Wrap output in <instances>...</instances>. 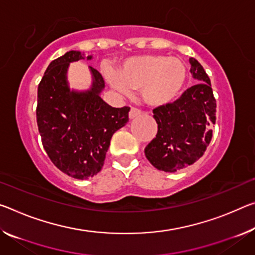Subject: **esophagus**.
<instances>
[{
  "mask_svg": "<svg viewBox=\"0 0 255 255\" xmlns=\"http://www.w3.org/2000/svg\"><path fill=\"white\" fill-rule=\"evenodd\" d=\"M140 113H142V111H140L139 109H137V108H134V107H132V108L130 109V111H129V118H130V119L135 118V117L139 116Z\"/></svg>",
  "mask_w": 255,
  "mask_h": 255,
  "instance_id": "34e87169",
  "label": "esophagus"
}]
</instances>
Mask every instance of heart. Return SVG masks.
I'll return each instance as SVG.
<instances>
[{"label":"heart","instance_id":"heart-1","mask_svg":"<svg viewBox=\"0 0 255 255\" xmlns=\"http://www.w3.org/2000/svg\"><path fill=\"white\" fill-rule=\"evenodd\" d=\"M109 82L124 95L139 91L148 106L159 108L180 95L187 78L181 60L165 55H140L128 59L117 72H109Z\"/></svg>","mask_w":255,"mask_h":255}]
</instances>
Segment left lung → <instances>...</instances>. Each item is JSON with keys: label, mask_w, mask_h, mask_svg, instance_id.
Segmentation results:
<instances>
[{"label": "left lung", "mask_w": 255, "mask_h": 255, "mask_svg": "<svg viewBox=\"0 0 255 255\" xmlns=\"http://www.w3.org/2000/svg\"><path fill=\"white\" fill-rule=\"evenodd\" d=\"M192 76L199 84L178 100L155 108L156 136L145 147V156L156 169L175 172L196 162L212 138L216 124V99L209 76L196 59L189 58Z\"/></svg>", "instance_id": "obj_1"}]
</instances>
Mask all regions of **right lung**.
Instances as JSON below:
<instances>
[{"label":"right lung","mask_w":255,"mask_h":255,"mask_svg":"<svg viewBox=\"0 0 255 255\" xmlns=\"http://www.w3.org/2000/svg\"><path fill=\"white\" fill-rule=\"evenodd\" d=\"M82 59V52L69 51L48 64L38 85L36 108L44 149L59 170L76 179L91 178L101 171L112 135L127 124L130 110L112 108L101 99L104 79L92 67L91 90L70 91L68 67Z\"/></svg>","instance_id":"add662e5"}]
</instances>
